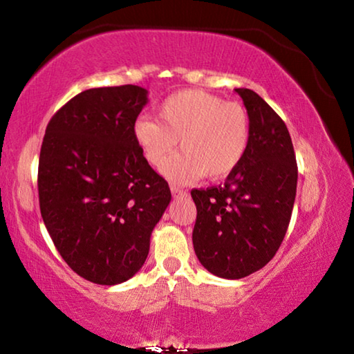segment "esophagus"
Here are the masks:
<instances>
[{
  "instance_id": "obj_1",
  "label": "esophagus",
  "mask_w": 354,
  "mask_h": 354,
  "mask_svg": "<svg viewBox=\"0 0 354 354\" xmlns=\"http://www.w3.org/2000/svg\"><path fill=\"white\" fill-rule=\"evenodd\" d=\"M170 190H171V194H173V196H181V195H185V192H184L183 189H179V187H176V185H171V187H170Z\"/></svg>"
}]
</instances>
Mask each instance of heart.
<instances>
[{
  "label": "heart",
  "instance_id": "heart-1",
  "mask_svg": "<svg viewBox=\"0 0 354 354\" xmlns=\"http://www.w3.org/2000/svg\"><path fill=\"white\" fill-rule=\"evenodd\" d=\"M250 134L248 113L241 104L203 91L170 95L159 106L158 120L140 117L133 128L143 158L156 169H162L180 140L183 153L164 169L175 183L231 175L248 151Z\"/></svg>",
  "mask_w": 354,
  "mask_h": 354
}]
</instances>
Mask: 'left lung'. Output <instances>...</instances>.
I'll return each instance as SVG.
<instances>
[{"instance_id":"left-lung-1","label":"left lung","mask_w":354,"mask_h":354,"mask_svg":"<svg viewBox=\"0 0 354 354\" xmlns=\"http://www.w3.org/2000/svg\"><path fill=\"white\" fill-rule=\"evenodd\" d=\"M250 118V145L225 184L190 192L195 254L215 277L241 279L272 261L289 227L298 169L286 123L250 88H236Z\"/></svg>"}]
</instances>
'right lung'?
<instances>
[{
    "label": "right lung",
    "instance_id": "right-lung-1",
    "mask_svg": "<svg viewBox=\"0 0 354 354\" xmlns=\"http://www.w3.org/2000/svg\"><path fill=\"white\" fill-rule=\"evenodd\" d=\"M147 95L133 84L77 93L41 142V218L62 259L95 284L124 283L140 270L171 200L133 136Z\"/></svg>",
    "mask_w": 354,
    "mask_h": 354
}]
</instances>
